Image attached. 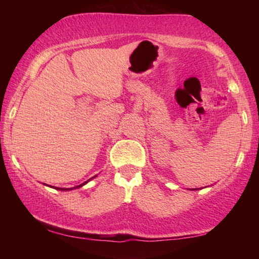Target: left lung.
Segmentation results:
<instances>
[{"label":"left lung","instance_id":"left-lung-1","mask_svg":"<svg viewBox=\"0 0 259 259\" xmlns=\"http://www.w3.org/2000/svg\"><path fill=\"white\" fill-rule=\"evenodd\" d=\"M192 190H198V189H192Z\"/></svg>","mask_w":259,"mask_h":259}]
</instances>
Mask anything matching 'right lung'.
<instances>
[{"mask_svg": "<svg viewBox=\"0 0 259 259\" xmlns=\"http://www.w3.org/2000/svg\"><path fill=\"white\" fill-rule=\"evenodd\" d=\"M95 177H97V176H94L93 178H95ZM93 178H91V179H93ZM91 179H88L87 182L82 183V184H81V185H77V186H75V187H70V189H65V187H54V186H49V187H54L55 190H60V191H70V190H75V189H79V187H82L83 185H86V184H87L88 182H91Z\"/></svg>", "mask_w": 259, "mask_h": 259, "instance_id": "obj_1", "label": "right lung"}]
</instances>
